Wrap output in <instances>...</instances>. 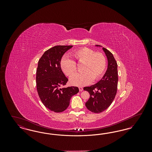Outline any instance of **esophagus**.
<instances>
[{
  "label": "esophagus",
  "instance_id": "esophagus-1",
  "mask_svg": "<svg viewBox=\"0 0 152 152\" xmlns=\"http://www.w3.org/2000/svg\"><path fill=\"white\" fill-rule=\"evenodd\" d=\"M79 91L80 92H81V91H83V88L82 87H79Z\"/></svg>",
  "mask_w": 152,
  "mask_h": 152
}]
</instances>
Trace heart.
I'll use <instances>...</instances> for the list:
<instances>
[{
  "instance_id": "1",
  "label": "heart",
  "mask_w": 152,
  "mask_h": 152,
  "mask_svg": "<svg viewBox=\"0 0 152 152\" xmlns=\"http://www.w3.org/2000/svg\"><path fill=\"white\" fill-rule=\"evenodd\" d=\"M74 60L64 58L61 60L60 66L63 72L72 77L77 71L76 63L82 64V72L75 75L70 79V83L76 86H86L100 79L105 72L107 60L101 52H95L89 48L82 47L72 53Z\"/></svg>"
}]
</instances>
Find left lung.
<instances>
[{
	"label": "left lung",
	"mask_w": 152,
	"mask_h": 152,
	"mask_svg": "<svg viewBox=\"0 0 152 152\" xmlns=\"http://www.w3.org/2000/svg\"><path fill=\"white\" fill-rule=\"evenodd\" d=\"M102 50L108 58L107 70L97 83L84 88V90L88 91L90 94L89 100L86 102V106L89 110L96 113H101L108 108L114 100L117 91V62L110 51L104 47Z\"/></svg>",
	"instance_id": "8db88e82"
}]
</instances>
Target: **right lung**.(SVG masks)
Masks as SVG:
<instances>
[{
    "instance_id": "obj_1",
    "label": "right lung",
    "mask_w": 152,
    "mask_h": 152,
    "mask_svg": "<svg viewBox=\"0 0 152 152\" xmlns=\"http://www.w3.org/2000/svg\"><path fill=\"white\" fill-rule=\"evenodd\" d=\"M73 45H56L44 53L36 69V89L40 100L47 108L62 112L69 105L72 96L77 94L78 87L63 88L68 79L63 72L60 61L62 56Z\"/></svg>"
}]
</instances>
